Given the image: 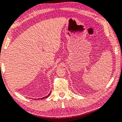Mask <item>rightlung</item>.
I'll return each mask as SVG.
<instances>
[{
	"instance_id": "1",
	"label": "right lung",
	"mask_w": 122,
	"mask_h": 122,
	"mask_svg": "<svg viewBox=\"0 0 122 122\" xmlns=\"http://www.w3.org/2000/svg\"><path fill=\"white\" fill-rule=\"evenodd\" d=\"M51 92H50V93H49L48 94V96H46V97H43V98H40V99H44V98H47V97H48L49 96V95L50 94H51ZM38 99H39V98H38Z\"/></svg>"
}]
</instances>
